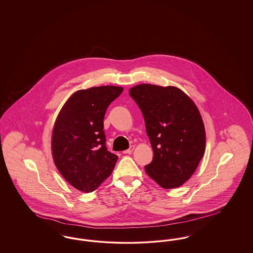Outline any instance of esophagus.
Returning a JSON list of instances; mask_svg holds the SVG:
<instances>
[{
    "instance_id": "34e87169",
    "label": "esophagus",
    "mask_w": 253,
    "mask_h": 253,
    "mask_svg": "<svg viewBox=\"0 0 253 253\" xmlns=\"http://www.w3.org/2000/svg\"><path fill=\"white\" fill-rule=\"evenodd\" d=\"M134 150V146H131L128 150H126V151H124L123 152V154H126V155H130V154H132V151Z\"/></svg>"
}]
</instances>
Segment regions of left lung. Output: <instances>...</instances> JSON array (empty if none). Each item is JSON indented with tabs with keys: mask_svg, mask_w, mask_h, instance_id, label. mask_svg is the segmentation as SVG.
I'll return each instance as SVG.
<instances>
[{
	"mask_svg": "<svg viewBox=\"0 0 253 253\" xmlns=\"http://www.w3.org/2000/svg\"><path fill=\"white\" fill-rule=\"evenodd\" d=\"M144 118L154 151L146 173L163 189L189 180L206 149V131L193 99L174 86L142 84L129 90Z\"/></svg>",
	"mask_w": 253,
	"mask_h": 253,
	"instance_id": "1",
	"label": "left lung"
}]
</instances>
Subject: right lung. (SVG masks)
Returning a JSON list of instances; mask_svg holds the SVG:
<instances>
[{"label": "right lung", "mask_w": 253, "mask_h": 253, "mask_svg": "<svg viewBox=\"0 0 253 253\" xmlns=\"http://www.w3.org/2000/svg\"><path fill=\"white\" fill-rule=\"evenodd\" d=\"M120 86L79 90L63 104L54 123L51 150L60 174L75 189L91 193L108 178L118 156L107 151L103 120Z\"/></svg>", "instance_id": "right-lung-1"}]
</instances>
